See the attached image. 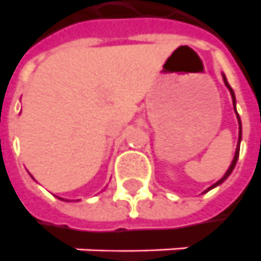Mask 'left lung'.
<instances>
[{"mask_svg": "<svg viewBox=\"0 0 261 261\" xmlns=\"http://www.w3.org/2000/svg\"><path fill=\"white\" fill-rule=\"evenodd\" d=\"M223 80H224V85L227 86V89L230 90V93H231V99H232V106H234V109H236V94H234V92H232V89L230 87V85H228V82H227V79H225V76L223 74ZM236 113H237V110H236ZM237 119H239V142H237V148H236V153H234V158H232V162L231 165H230V168L227 169V172L224 174V176L221 178V179H218L216 184H213L210 188H207L204 192H208L210 190H213V188H216V187H218V185H221V184L224 182L225 179L230 176V174L232 172V169H234V167H236V164H237V159H239V153H240V142H241V120H240V116H239V113H237Z\"/></svg>", "mask_w": 261, "mask_h": 261, "instance_id": "1", "label": "left lung"}]
</instances>
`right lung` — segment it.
I'll use <instances>...</instances> for the list:
<instances>
[{
	"mask_svg": "<svg viewBox=\"0 0 261 261\" xmlns=\"http://www.w3.org/2000/svg\"><path fill=\"white\" fill-rule=\"evenodd\" d=\"M60 200H63V198H60ZM63 201H69V200H63Z\"/></svg>",
	"mask_w": 261,
	"mask_h": 261,
	"instance_id": "obj_1",
	"label": "right lung"
}]
</instances>
